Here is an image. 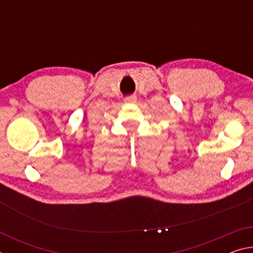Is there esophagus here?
Listing matches in <instances>:
<instances>
[{
    "label": "esophagus",
    "mask_w": 253,
    "mask_h": 253,
    "mask_svg": "<svg viewBox=\"0 0 253 253\" xmlns=\"http://www.w3.org/2000/svg\"><path fill=\"white\" fill-rule=\"evenodd\" d=\"M137 99L135 96H129V97H126L125 98V102L126 104H134V102H136Z\"/></svg>",
    "instance_id": "obj_1"
}]
</instances>
